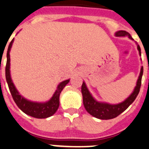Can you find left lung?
Here are the masks:
<instances>
[{
  "instance_id": "8db88e82",
  "label": "left lung",
  "mask_w": 149,
  "mask_h": 149,
  "mask_svg": "<svg viewBox=\"0 0 149 149\" xmlns=\"http://www.w3.org/2000/svg\"><path fill=\"white\" fill-rule=\"evenodd\" d=\"M116 37H128L129 39L134 40L132 38L130 33L125 31H118L115 33ZM137 45V49L139 51V54L141 56V49L138 44ZM143 73V67H141L140 73L137 79L136 85L134 88L133 92L129 95V97L121 103L117 104H110V103H105V102H99L94 98L92 94H91L87 86L85 85V82H83L82 85V94L83 98V104L85 109L90 115L94 117L102 120L112 119L114 118L117 117L120 114L122 113L128 108L129 106L135 100L137 95L139 92V89L141 86V81H142V76Z\"/></svg>"
}]
</instances>
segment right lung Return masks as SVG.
<instances>
[{"label":"right lung","mask_w":149,"mask_h":149,"mask_svg":"<svg viewBox=\"0 0 149 149\" xmlns=\"http://www.w3.org/2000/svg\"><path fill=\"white\" fill-rule=\"evenodd\" d=\"M13 41L14 39H13V40L10 42L9 45L8 50L6 53V65L5 70H6V82L8 84L9 89L12 94L14 101L21 110L31 117L36 118H46L53 116L59 107V103H60L59 97H60L61 92L65 87L66 85L70 82V79L64 80L63 82H60L51 99L46 102H44V103L33 102L23 97L14 85L12 79H11V76H10V52Z\"/></svg>","instance_id":"right-lung-1"}]
</instances>
